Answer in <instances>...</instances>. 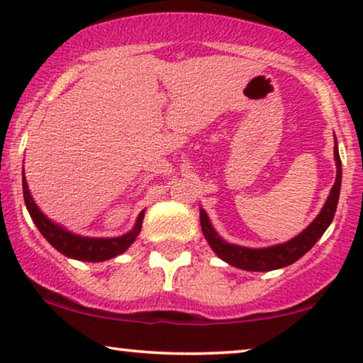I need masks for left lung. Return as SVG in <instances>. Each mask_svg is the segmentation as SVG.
Segmentation results:
<instances>
[{
  "label": "left lung",
  "instance_id": "1",
  "mask_svg": "<svg viewBox=\"0 0 363 363\" xmlns=\"http://www.w3.org/2000/svg\"><path fill=\"white\" fill-rule=\"evenodd\" d=\"M334 157H335V165H337V177L335 183L332 186L330 195L327 198L324 208L317 215L314 221L306 228L301 235L292 238L291 241L282 242V245H276L271 247H259V250H252V247H242L238 245H230L223 240L221 236H218V233L213 230L210 220H208L206 213L200 210V223L203 235H205L208 245L211 246V250L221 257L223 261H226L228 264L240 267L245 271H272L279 269V267H286L301 259L317 241L320 240V236L324 235L327 228L334 220L337 203H339L340 195V183H342V163L339 148H337V140L334 147Z\"/></svg>",
  "mask_w": 363,
  "mask_h": 363
}]
</instances>
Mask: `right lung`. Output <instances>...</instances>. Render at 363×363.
I'll return each instance as SVG.
<instances>
[{"instance_id": "1", "label": "right lung", "mask_w": 363, "mask_h": 363, "mask_svg": "<svg viewBox=\"0 0 363 363\" xmlns=\"http://www.w3.org/2000/svg\"><path fill=\"white\" fill-rule=\"evenodd\" d=\"M23 195H24V203H26L29 215H31L34 225L38 226V230L41 231V235L46 238V240L51 242L59 252H62V255L67 257H74V259L99 262V261L111 259V257H116L118 255H122L125 250H128V246L135 241V238L142 230L143 211L138 215L133 230L123 236L84 238V236L72 235V233H69L64 230L62 226L52 223L49 218L44 216V213H41L36 203H34L31 193L28 190V183H26V178H24V173H23Z\"/></svg>"}]
</instances>
